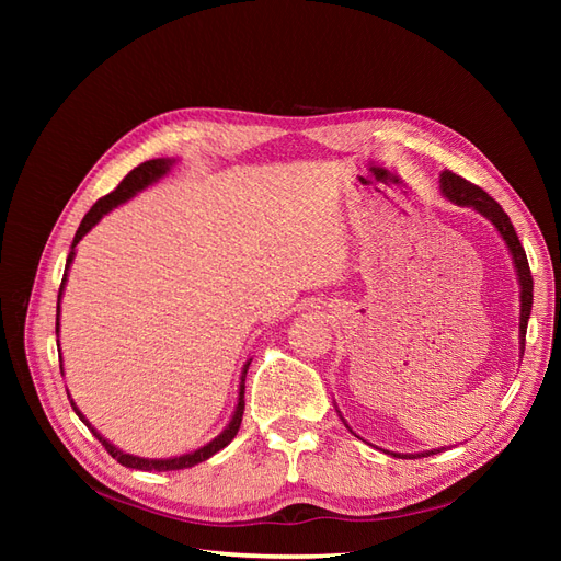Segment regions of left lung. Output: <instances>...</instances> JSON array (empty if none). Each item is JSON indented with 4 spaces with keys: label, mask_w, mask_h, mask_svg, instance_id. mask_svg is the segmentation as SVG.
Segmentation results:
<instances>
[{
    "label": "left lung",
    "mask_w": 561,
    "mask_h": 561,
    "mask_svg": "<svg viewBox=\"0 0 561 561\" xmlns=\"http://www.w3.org/2000/svg\"><path fill=\"white\" fill-rule=\"evenodd\" d=\"M439 192H443V196L447 201H451L454 206L472 208L474 213H480L484 219H489V222L494 225V229L499 231V236L503 239L507 252H511L513 266H515V276H517V285H519V355H524V336H526V325H529L531 304H534V278H531L529 262H526V252H524V248H522V243L517 239V231H515V227L511 222V217L503 213V208L499 206V203L491 198L484 190L470 184L463 178L454 175L451 171L439 173ZM339 416H342V414H339ZM342 421H344V416H342ZM346 428L351 431L348 423H346ZM443 449H431V451H419V454H400V451H388V449H383V451L390 454V456H400V458H416V456H433V454H439Z\"/></svg>",
    "instance_id": "8db88e82"
}]
</instances>
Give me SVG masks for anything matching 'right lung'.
Wrapping results in <instances>:
<instances>
[{
  "instance_id": "obj_1",
  "label": "right lung",
  "mask_w": 561,
  "mask_h": 561,
  "mask_svg": "<svg viewBox=\"0 0 561 561\" xmlns=\"http://www.w3.org/2000/svg\"><path fill=\"white\" fill-rule=\"evenodd\" d=\"M173 165H175V159H151V161L140 163L138 168H133V171H130L122 182H118V186H116V190H114L112 194L100 198V201L95 203V206H93L87 215H83L81 225H79V229H77V233H75V241H72L70 254H67V262H65V274H62V283H60V293H58V307H56V334H60V299H62V290H65V283H67V271H70V266H72V262H75L77 243H79V241L83 239V236H87L107 213H112L114 208L122 206V203L130 201L135 194H140L142 190H147V186L157 184L163 175L171 173ZM58 358H60V371H62V353H60V351H58ZM250 363H252V358L245 360V365H243V369H241L239 402H236V410H233L229 423L225 426V431L219 433L217 437H213L210 443H206L203 447H198V449H194V451L180 454V456H171V458L133 456V454H128V451H124V449L114 447V445L110 443V439L100 435V433L91 426V421L81 414V410L75 404V400L70 398V393H67V398H70L72 410H75V414L81 419V423H87L89 431L100 439V443H103V447L112 454V458H116V461L122 463V466L135 468V470H159V472H165V470H182V468H192V466H196V463H201V461H208V458H210L213 454H217L219 449H225V447L231 443V439L236 437V433H239L241 421H243V407H245V400H243V396H245V375H248Z\"/></svg>"
}]
</instances>
